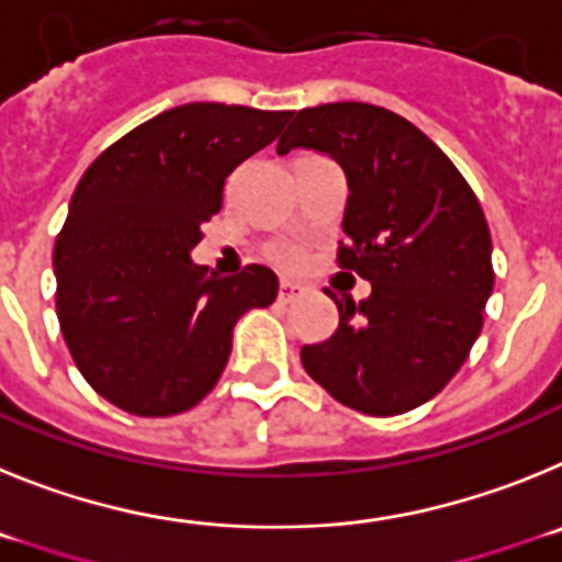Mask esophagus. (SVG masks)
Instances as JSON below:
<instances>
[{
  "label": "esophagus",
  "instance_id": "esophagus-1",
  "mask_svg": "<svg viewBox=\"0 0 562 562\" xmlns=\"http://www.w3.org/2000/svg\"><path fill=\"white\" fill-rule=\"evenodd\" d=\"M277 296H280V302H293V300H300L302 296V285H296V282H280V293H277Z\"/></svg>",
  "mask_w": 562,
  "mask_h": 562
}]
</instances>
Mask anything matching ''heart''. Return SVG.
I'll return each instance as SVG.
<instances>
[{
    "label": "heart",
    "instance_id": "1",
    "mask_svg": "<svg viewBox=\"0 0 562 562\" xmlns=\"http://www.w3.org/2000/svg\"><path fill=\"white\" fill-rule=\"evenodd\" d=\"M271 257L280 262L282 269H300L302 260H305V251L296 244H277L274 249H271Z\"/></svg>",
    "mask_w": 562,
    "mask_h": 562
}]
</instances>
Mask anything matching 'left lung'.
<instances>
[{
	"mask_svg": "<svg viewBox=\"0 0 562 562\" xmlns=\"http://www.w3.org/2000/svg\"><path fill=\"white\" fill-rule=\"evenodd\" d=\"M313 148L347 173L338 269L372 282L338 300V330L302 347V367L361 414L431 401L470 356L493 291L490 229L464 176L417 125L369 103L302 109L277 154Z\"/></svg>",
	"mask_w": 562,
	"mask_h": 562,
	"instance_id": "left-lung-1",
	"label": "left lung"
}]
</instances>
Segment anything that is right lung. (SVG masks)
Instances as JSON below:
<instances>
[{"label": "right lung", "instance_id": "add662e5", "mask_svg": "<svg viewBox=\"0 0 562 562\" xmlns=\"http://www.w3.org/2000/svg\"><path fill=\"white\" fill-rule=\"evenodd\" d=\"M291 111L187 103L161 111L86 168L55 240V311L86 383L136 417L201 403L232 352V327L277 300V274L215 277L190 260L240 161Z\"/></svg>", "mask_w": 562, "mask_h": 562}]
</instances>
